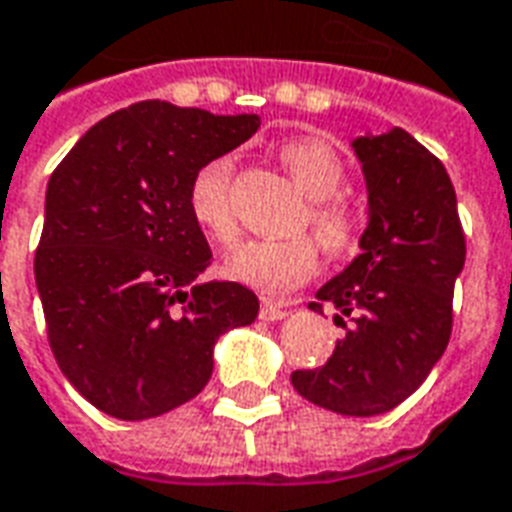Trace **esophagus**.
I'll use <instances>...</instances> for the list:
<instances>
[{
	"label": "esophagus",
	"mask_w": 512,
	"mask_h": 512,
	"mask_svg": "<svg viewBox=\"0 0 512 512\" xmlns=\"http://www.w3.org/2000/svg\"><path fill=\"white\" fill-rule=\"evenodd\" d=\"M288 310H290L288 301L266 299L263 304H260V318H263V321H282V318L288 315Z\"/></svg>",
	"instance_id": "esophagus-1"
}]
</instances>
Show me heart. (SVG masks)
Instances as JSON below:
<instances>
[{"label": "heart", "instance_id": "heart-1", "mask_svg": "<svg viewBox=\"0 0 512 512\" xmlns=\"http://www.w3.org/2000/svg\"><path fill=\"white\" fill-rule=\"evenodd\" d=\"M282 167L307 197L310 211L301 227H310L315 244L329 257H345L359 249L367 230L365 211L343 197L348 169L329 142L315 136L290 139L277 150ZM233 153H216L194 169L186 191V205L200 233L216 246L238 241L233 208ZM310 238L290 241H249L238 246L224 263V274L257 293H285L310 277L318 263V249Z\"/></svg>", "mask_w": 512, "mask_h": 512}]
</instances>
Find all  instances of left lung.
Here are the masks:
<instances>
[{
	"label": "left lung",
	"mask_w": 512,
	"mask_h": 512,
	"mask_svg": "<svg viewBox=\"0 0 512 512\" xmlns=\"http://www.w3.org/2000/svg\"><path fill=\"white\" fill-rule=\"evenodd\" d=\"M354 150L370 200L362 255L310 304H332L345 337L326 365L290 381L315 406L376 417L417 392L450 343L466 235L447 169L408 131L359 136Z\"/></svg>",
	"instance_id": "obj_1"
}]
</instances>
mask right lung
I'll list each match as a JSON object with an SVG mask.
<instances>
[{"label": "right lung", "instance_id": "right-lung-1", "mask_svg": "<svg viewBox=\"0 0 512 512\" xmlns=\"http://www.w3.org/2000/svg\"><path fill=\"white\" fill-rule=\"evenodd\" d=\"M257 115L142 101L95 123L51 172L35 252L51 354L95 408L161 417L202 392L213 343L257 318L238 282H200L211 249L186 205L194 169Z\"/></svg>", "mask_w": 512, "mask_h": 512}]
</instances>
